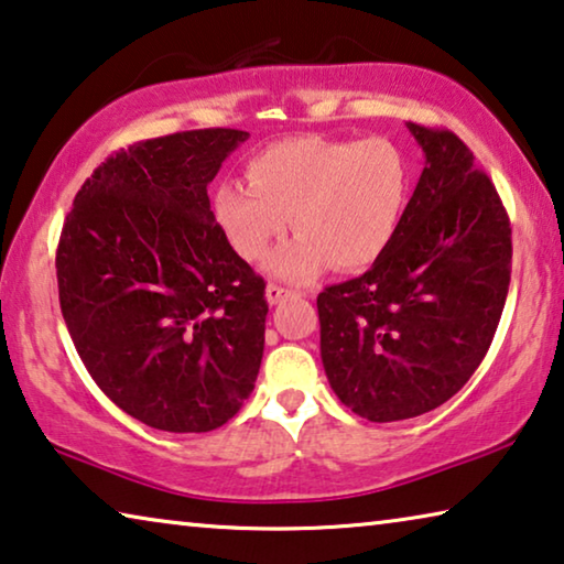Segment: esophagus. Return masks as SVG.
Wrapping results in <instances>:
<instances>
[{
  "mask_svg": "<svg viewBox=\"0 0 564 564\" xmlns=\"http://www.w3.org/2000/svg\"><path fill=\"white\" fill-rule=\"evenodd\" d=\"M288 294H290V290L282 288V284H274V282L267 284V302H270V305H276V302H280L282 297H288Z\"/></svg>",
  "mask_w": 564,
  "mask_h": 564,
  "instance_id": "esophagus-1",
  "label": "esophagus"
}]
</instances>
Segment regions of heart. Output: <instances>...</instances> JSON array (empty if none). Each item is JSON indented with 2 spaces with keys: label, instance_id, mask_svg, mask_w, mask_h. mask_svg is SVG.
Listing matches in <instances>:
<instances>
[{
  "label": "heart",
  "instance_id": "heart-1",
  "mask_svg": "<svg viewBox=\"0 0 564 564\" xmlns=\"http://www.w3.org/2000/svg\"><path fill=\"white\" fill-rule=\"evenodd\" d=\"M411 163L388 138L292 135L247 161V184L214 188V219L234 252L262 259L276 239L300 231L270 262L284 280H310L327 262L366 270L391 247L411 198Z\"/></svg>",
  "mask_w": 564,
  "mask_h": 564
}]
</instances>
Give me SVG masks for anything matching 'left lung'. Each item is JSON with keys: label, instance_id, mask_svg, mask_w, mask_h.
<instances>
[{"label": "left lung", "instance_id": "obj_1", "mask_svg": "<svg viewBox=\"0 0 564 564\" xmlns=\"http://www.w3.org/2000/svg\"><path fill=\"white\" fill-rule=\"evenodd\" d=\"M426 153L386 254L317 294L319 355L352 413L391 423L429 413L487 355L512 276V227L474 153L448 128L409 123Z\"/></svg>", "mask_w": 564, "mask_h": 564}]
</instances>
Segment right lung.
I'll return each instance as SVG.
<instances>
[{
	"label": "right lung",
	"mask_w": 564,
	"mask_h": 564,
	"mask_svg": "<svg viewBox=\"0 0 564 564\" xmlns=\"http://www.w3.org/2000/svg\"><path fill=\"white\" fill-rule=\"evenodd\" d=\"M247 131L202 128L108 155L57 245L67 333L118 409L171 433L214 431L254 391L264 280L234 252L206 186Z\"/></svg>",
	"instance_id": "right-lung-1"
}]
</instances>
